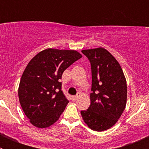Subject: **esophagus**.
<instances>
[{"instance_id": "34e87169", "label": "esophagus", "mask_w": 149, "mask_h": 149, "mask_svg": "<svg viewBox=\"0 0 149 149\" xmlns=\"http://www.w3.org/2000/svg\"><path fill=\"white\" fill-rule=\"evenodd\" d=\"M77 98H78V95H74L72 97V101H74L77 99Z\"/></svg>"}]
</instances>
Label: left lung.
I'll return each mask as SVG.
<instances>
[{
    "label": "left lung",
    "instance_id": "1",
    "mask_svg": "<svg viewBox=\"0 0 149 149\" xmlns=\"http://www.w3.org/2000/svg\"><path fill=\"white\" fill-rule=\"evenodd\" d=\"M91 63L90 106L81 111L90 129L103 131L120 118L127 103V83L119 62L104 48L82 50Z\"/></svg>",
    "mask_w": 149,
    "mask_h": 149
}]
</instances>
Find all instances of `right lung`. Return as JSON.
<instances>
[{"instance_id": "right-lung-1", "label": "right lung", "mask_w": 149, "mask_h": 149, "mask_svg": "<svg viewBox=\"0 0 149 149\" xmlns=\"http://www.w3.org/2000/svg\"><path fill=\"white\" fill-rule=\"evenodd\" d=\"M81 57L74 50L47 48L29 62L21 77L18 98L33 125L46 128L58 120L68 103L60 79L63 72Z\"/></svg>"}]
</instances>
